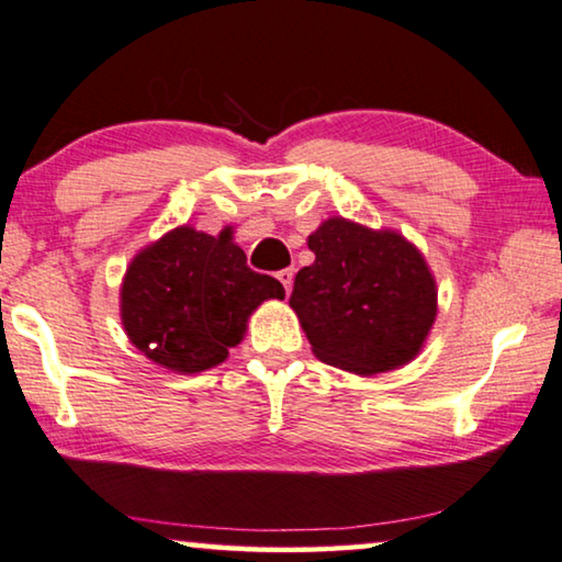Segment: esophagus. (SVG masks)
Wrapping results in <instances>:
<instances>
[{
	"mask_svg": "<svg viewBox=\"0 0 562 562\" xmlns=\"http://www.w3.org/2000/svg\"><path fill=\"white\" fill-rule=\"evenodd\" d=\"M276 279L283 283V289H286V294H289L291 286H294V268H283V271L276 273Z\"/></svg>",
	"mask_w": 562,
	"mask_h": 562,
	"instance_id": "obj_1",
	"label": "esophagus"
}]
</instances>
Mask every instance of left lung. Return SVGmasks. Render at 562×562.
I'll return each instance as SVG.
<instances>
[{
	"instance_id": "1",
	"label": "left lung",
	"mask_w": 562,
	"mask_h": 562,
	"mask_svg": "<svg viewBox=\"0 0 562 562\" xmlns=\"http://www.w3.org/2000/svg\"><path fill=\"white\" fill-rule=\"evenodd\" d=\"M316 256L294 279L289 304L314 355L375 375L418 355L436 319V281L408 240L341 217L308 235Z\"/></svg>"
}]
</instances>
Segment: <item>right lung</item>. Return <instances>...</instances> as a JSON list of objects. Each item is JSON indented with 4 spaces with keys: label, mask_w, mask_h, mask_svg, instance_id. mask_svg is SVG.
<instances>
[{
    "label": "right lung",
    "mask_w": 562,
    "mask_h": 562,
    "mask_svg": "<svg viewBox=\"0 0 562 562\" xmlns=\"http://www.w3.org/2000/svg\"><path fill=\"white\" fill-rule=\"evenodd\" d=\"M286 291L248 268L231 231L213 238L177 227L128 266L121 319L128 339L161 368L200 372L221 364L246 331L254 308Z\"/></svg>",
    "instance_id": "1"
}]
</instances>
